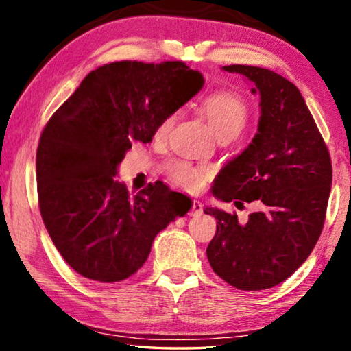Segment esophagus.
<instances>
[{
  "label": "esophagus",
  "mask_w": 351,
  "mask_h": 351,
  "mask_svg": "<svg viewBox=\"0 0 351 351\" xmlns=\"http://www.w3.org/2000/svg\"><path fill=\"white\" fill-rule=\"evenodd\" d=\"M201 213H203V204H201L198 199H193L192 210H190V215H192V217H198V215H201Z\"/></svg>",
  "instance_id": "1"
}]
</instances>
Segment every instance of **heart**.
<instances>
[{
  "label": "heart",
  "mask_w": 351,
  "mask_h": 351,
  "mask_svg": "<svg viewBox=\"0 0 351 351\" xmlns=\"http://www.w3.org/2000/svg\"><path fill=\"white\" fill-rule=\"evenodd\" d=\"M204 114L217 136L223 133L239 134L247 121L249 108L246 100L232 91H213L203 100ZM176 112L165 116L159 122L156 134L165 136L176 121ZM169 178L187 190H198L210 175L209 167L187 161H170L165 165Z\"/></svg>",
  "instance_id": "1"
}]
</instances>
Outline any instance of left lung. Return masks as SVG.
I'll list each match as a JSON object with an SVG mask.
<instances>
[{"instance_id": "left-lung-1", "label": "left lung", "mask_w": 351, "mask_h": 351, "mask_svg": "<svg viewBox=\"0 0 351 351\" xmlns=\"http://www.w3.org/2000/svg\"><path fill=\"white\" fill-rule=\"evenodd\" d=\"M260 96L258 128L212 186L219 201H257L247 223L217 207V234L206 252L215 274L243 291L276 287L294 274L322 232L331 190L330 153L294 83L274 71L230 64Z\"/></svg>"}]
</instances>
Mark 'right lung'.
<instances>
[{
    "label": "right lung",
    "instance_id": "right-lung-1",
    "mask_svg": "<svg viewBox=\"0 0 351 351\" xmlns=\"http://www.w3.org/2000/svg\"><path fill=\"white\" fill-rule=\"evenodd\" d=\"M204 85L182 62H114L91 71L49 119L37 148L38 204L52 243L80 276L125 280L154 237L190 210L162 181L130 197L117 176L134 141L152 142L159 122Z\"/></svg>",
    "mask_w": 351,
    "mask_h": 351
}]
</instances>
